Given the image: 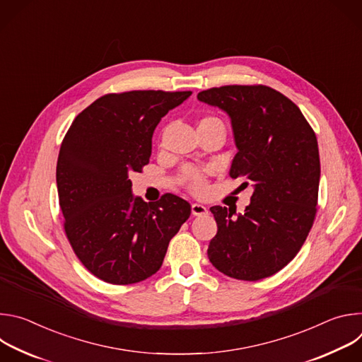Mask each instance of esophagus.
Returning <instances> with one entry per match:
<instances>
[{
    "label": "esophagus",
    "instance_id": "obj_1",
    "mask_svg": "<svg viewBox=\"0 0 362 362\" xmlns=\"http://www.w3.org/2000/svg\"><path fill=\"white\" fill-rule=\"evenodd\" d=\"M208 214H209V211H208V208H206V206H203L200 203H193L192 204V215L193 216H204Z\"/></svg>",
    "mask_w": 362,
    "mask_h": 362
}]
</instances>
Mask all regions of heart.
<instances>
[{"instance_id": "b5f03b06", "label": "heart", "mask_w": 362, "mask_h": 362, "mask_svg": "<svg viewBox=\"0 0 362 362\" xmlns=\"http://www.w3.org/2000/svg\"><path fill=\"white\" fill-rule=\"evenodd\" d=\"M206 124H216V126H222V122L216 117H206L203 120H200L199 126H206ZM183 180L187 185V187L194 192V193H202L206 187V176L200 169L196 168H186L183 170Z\"/></svg>"}]
</instances>
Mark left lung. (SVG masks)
<instances>
[{
	"mask_svg": "<svg viewBox=\"0 0 362 362\" xmlns=\"http://www.w3.org/2000/svg\"><path fill=\"white\" fill-rule=\"evenodd\" d=\"M197 100L229 116L238 148L229 175L253 187L243 215L211 208L218 233L209 261L235 279L268 278L293 259L313 228L321 177L317 136L298 106L267 86L209 88Z\"/></svg>",
	"mask_w": 362,
	"mask_h": 362,
	"instance_id": "1",
	"label": "left lung"
}]
</instances>
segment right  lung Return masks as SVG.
<instances>
[{
  "label": "right lung",
  "mask_w": 362,
  "mask_h": 362,
  "mask_svg": "<svg viewBox=\"0 0 362 362\" xmlns=\"http://www.w3.org/2000/svg\"><path fill=\"white\" fill-rule=\"evenodd\" d=\"M192 91H127L97 98L69 129L59 153L57 190L66 235L81 264L101 281L129 285L156 274L172 238L190 216L175 194L147 203L132 190L151 137Z\"/></svg>",
  "instance_id": "add662e5"
}]
</instances>
